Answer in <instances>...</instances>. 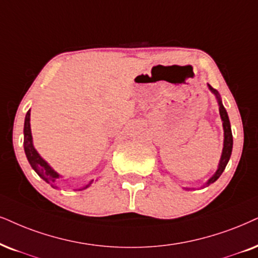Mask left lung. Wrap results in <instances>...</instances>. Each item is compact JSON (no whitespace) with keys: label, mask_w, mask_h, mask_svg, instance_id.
Here are the masks:
<instances>
[{"label":"left lung","mask_w":258,"mask_h":258,"mask_svg":"<svg viewBox=\"0 0 258 258\" xmlns=\"http://www.w3.org/2000/svg\"><path fill=\"white\" fill-rule=\"evenodd\" d=\"M208 88H210V90L214 94V95H216L218 103H219V113H220V118H221V120H223V127H224V148H223V153H221L220 162H219V165H218L217 171L214 172V175L212 176L210 180L206 182V185H210L213 183V182H216L218 178L220 177V175L223 174L225 168H226L227 163H229V159L231 157V152H232V146H233L232 131H231L229 115H227L226 109H225V107L223 106V102H221L219 93H218L214 88H212L210 84H208ZM185 189H189V188H185Z\"/></svg>","instance_id":"8db88e82"}]
</instances>
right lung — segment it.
<instances>
[{
  "mask_svg": "<svg viewBox=\"0 0 258 258\" xmlns=\"http://www.w3.org/2000/svg\"><path fill=\"white\" fill-rule=\"evenodd\" d=\"M31 109L28 110L27 114H26L25 118V126H24V149L26 157H27L29 164L31 167L34 169V171L40 176V177L45 182L51 184V187L57 188V182L60 178V175L58 174L52 169L50 165L47 164V162H45L44 159L40 157V155L37 152V150L34 149L33 146V139H32V132H31ZM94 180H91L89 183L84 185V187L80 188L78 190H82V189H86L90 187L91 183H93Z\"/></svg>",
  "mask_w": 258,
  "mask_h": 258,
  "instance_id": "1",
  "label": "right lung"
}]
</instances>
